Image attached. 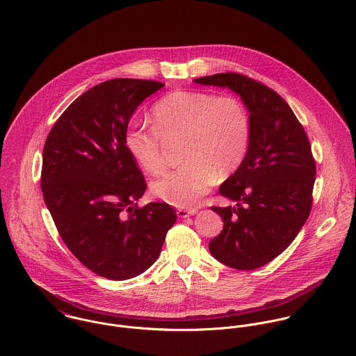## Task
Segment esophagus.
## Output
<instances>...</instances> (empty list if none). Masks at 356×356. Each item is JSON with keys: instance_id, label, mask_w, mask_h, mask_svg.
I'll use <instances>...</instances> for the list:
<instances>
[{"instance_id": "1", "label": "esophagus", "mask_w": 356, "mask_h": 356, "mask_svg": "<svg viewBox=\"0 0 356 356\" xmlns=\"http://www.w3.org/2000/svg\"><path fill=\"white\" fill-rule=\"evenodd\" d=\"M197 212H198L197 209H179V211H177V214H179V217H181V218H186V217L194 216V214L197 213Z\"/></svg>"}]
</instances>
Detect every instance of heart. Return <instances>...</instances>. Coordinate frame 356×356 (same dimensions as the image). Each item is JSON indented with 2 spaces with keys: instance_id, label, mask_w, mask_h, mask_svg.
<instances>
[{
  "instance_id": "obj_1",
  "label": "heart",
  "mask_w": 356,
  "mask_h": 356,
  "mask_svg": "<svg viewBox=\"0 0 356 356\" xmlns=\"http://www.w3.org/2000/svg\"><path fill=\"white\" fill-rule=\"evenodd\" d=\"M152 127L131 124L125 147L147 173L168 165V145L183 140L180 168L152 183V193L179 207H195L216 183L243 162L250 143V118L242 102L229 95L175 90L151 110Z\"/></svg>"
}]
</instances>
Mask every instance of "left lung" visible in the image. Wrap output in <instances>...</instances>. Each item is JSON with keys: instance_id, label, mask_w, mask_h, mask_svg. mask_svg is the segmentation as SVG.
<instances>
[{"instance_id": "8db88e82", "label": "left lung", "mask_w": 356, "mask_h": 356, "mask_svg": "<svg viewBox=\"0 0 356 356\" xmlns=\"http://www.w3.org/2000/svg\"><path fill=\"white\" fill-rule=\"evenodd\" d=\"M194 81L234 90L250 113L248 154L218 188L236 207H212L224 225L209 250L231 268L254 270L280 256L309 216L316 175L311 144L289 104L264 83L238 72Z\"/></svg>"}]
</instances>
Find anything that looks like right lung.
<instances>
[{
  "mask_svg": "<svg viewBox=\"0 0 356 356\" xmlns=\"http://www.w3.org/2000/svg\"><path fill=\"white\" fill-rule=\"evenodd\" d=\"M162 86L102 82L72 102L44 145L41 190L59 235L86 268L111 281L149 268L177 218L168 204L138 207L147 184L125 147L132 114Z\"/></svg>",
  "mask_w": 356,
  "mask_h": 356,
  "instance_id": "obj_1",
  "label": "right lung"
}]
</instances>
